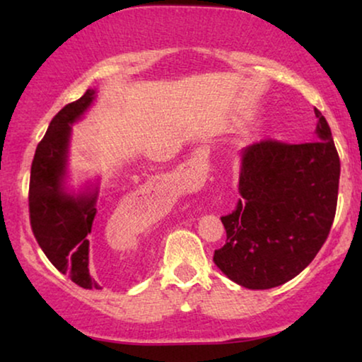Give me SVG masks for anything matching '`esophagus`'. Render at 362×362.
Masks as SVG:
<instances>
[{
  "label": "esophagus",
  "instance_id": "obj_1",
  "mask_svg": "<svg viewBox=\"0 0 362 362\" xmlns=\"http://www.w3.org/2000/svg\"><path fill=\"white\" fill-rule=\"evenodd\" d=\"M207 155H209V151L201 148L185 165L180 166V176L186 185L201 186L204 182L207 175Z\"/></svg>",
  "mask_w": 362,
  "mask_h": 362
}]
</instances>
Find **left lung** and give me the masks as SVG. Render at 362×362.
<instances>
[{
  "label": "left lung",
  "mask_w": 362,
  "mask_h": 362,
  "mask_svg": "<svg viewBox=\"0 0 362 362\" xmlns=\"http://www.w3.org/2000/svg\"><path fill=\"white\" fill-rule=\"evenodd\" d=\"M313 143L265 140L240 151L239 199L221 217L227 240L214 264L249 290L286 284L325 244L334 221L339 156L326 118L315 108Z\"/></svg>",
  "instance_id": "left-lung-1"
}]
</instances>
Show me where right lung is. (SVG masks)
Returning <instances> with one entry per match:
<instances>
[{
    "label": "right lung",
    "instance_id": "add662e5",
    "mask_svg": "<svg viewBox=\"0 0 362 362\" xmlns=\"http://www.w3.org/2000/svg\"><path fill=\"white\" fill-rule=\"evenodd\" d=\"M97 98L88 88L49 123L36 148L29 181V217L39 247L51 264L82 288H100L88 272V239L97 214L98 181L78 191L69 187V146L72 125Z\"/></svg>",
    "mask_w": 362,
    "mask_h": 362
}]
</instances>
